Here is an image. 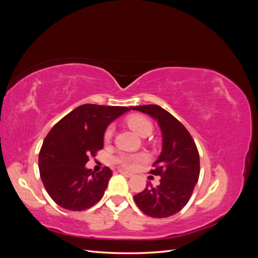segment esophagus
Wrapping results in <instances>:
<instances>
[{
  "label": "esophagus",
  "mask_w": 258,
  "mask_h": 258,
  "mask_svg": "<svg viewBox=\"0 0 258 258\" xmlns=\"http://www.w3.org/2000/svg\"><path fill=\"white\" fill-rule=\"evenodd\" d=\"M118 172L120 173V174H122V175H124V176H127V177H131V176H134V174L132 173H130V172H127V171H124V170H118Z\"/></svg>",
  "instance_id": "esophagus-1"
}]
</instances>
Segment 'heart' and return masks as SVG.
Wrapping results in <instances>:
<instances>
[{
	"mask_svg": "<svg viewBox=\"0 0 258 258\" xmlns=\"http://www.w3.org/2000/svg\"><path fill=\"white\" fill-rule=\"evenodd\" d=\"M127 123L131 130H134L137 135L141 137H146L152 132L153 124L150 119H147L145 116L142 115H134L130 116L127 119ZM114 128L113 126H110L104 134V140L105 141H110L113 136ZM146 155L143 153L139 154H120L115 158V161L123 168L127 169H136L140 163L146 160Z\"/></svg>",
	"mask_w": 258,
	"mask_h": 258,
	"instance_id": "1",
	"label": "heart"
}]
</instances>
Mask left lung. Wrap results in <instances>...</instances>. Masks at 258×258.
<instances>
[{"label":"left lung","mask_w":258,"mask_h":258,"mask_svg":"<svg viewBox=\"0 0 258 258\" xmlns=\"http://www.w3.org/2000/svg\"><path fill=\"white\" fill-rule=\"evenodd\" d=\"M130 108L157 120L162 135V150L151 170V174L161 177L160 184L154 187L151 182L147 183L143 191L134 196L136 204L143 213L155 218L174 215L187 205L198 182L197 146L183 124L159 105Z\"/></svg>","instance_id":"obj_1"}]
</instances>
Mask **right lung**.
<instances>
[{
	"mask_svg": "<svg viewBox=\"0 0 258 258\" xmlns=\"http://www.w3.org/2000/svg\"><path fill=\"white\" fill-rule=\"evenodd\" d=\"M128 111L130 107L84 104L51 128L38 155V169L46 190L58 206L84 211L102 198L111 169L96 173L85 165L89 156L103 148L108 124Z\"/></svg>",
	"mask_w": 258,
	"mask_h": 258,
	"instance_id": "right-lung-1",
	"label": "right lung"
}]
</instances>
